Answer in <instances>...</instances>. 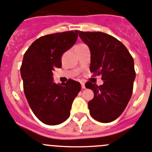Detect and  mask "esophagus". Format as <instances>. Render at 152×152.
<instances>
[{
  "instance_id": "esophagus-1",
  "label": "esophagus",
  "mask_w": 152,
  "mask_h": 152,
  "mask_svg": "<svg viewBox=\"0 0 152 152\" xmlns=\"http://www.w3.org/2000/svg\"><path fill=\"white\" fill-rule=\"evenodd\" d=\"M81 85H82V89H85V84L84 82H81Z\"/></svg>"
}]
</instances>
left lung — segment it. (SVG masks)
Returning <instances> with one entry per match:
<instances>
[{
	"mask_svg": "<svg viewBox=\"0 0 152 152\" xmlns=\"http://www.w3.org/2000/svg\"><path fill=\"white\" fill-rule=\"evenodd\" d=\"M79 35L91 51L90 70L104 81L99 86L85 84L94 93L88 102L90 114L100 123H110L121 115L132 97L136 77L134 59L125 45L108 34L79 31Z\"/></svg>",
	"mask_w": 152,
	"mask_h": 152,
	"instance_id": "1",
	"label": "left lung"
}]
</instances>
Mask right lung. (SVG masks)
Instances as JSON below:
<instances>
[{
	"label": "right lung",
	"instance_id": "obj_1",
	"mask_svg": "<svg viewBox=\"0 0 152 152\" xmlns=\"http://www.w3.org/2000/svg\"><path fill=\"white\" fill-rule=\"evenodd\" d=\"M78 30L40 37L25 53L20 67L23 91L37 118L49 126L61 124L70 116L72 103L81 90L79 82L70 80L57 85L53 70L61 67L63 53L77 41Z\"/></svg>",
	"mask_w": 152,
	"mask_h": 152
}]
</instances>
